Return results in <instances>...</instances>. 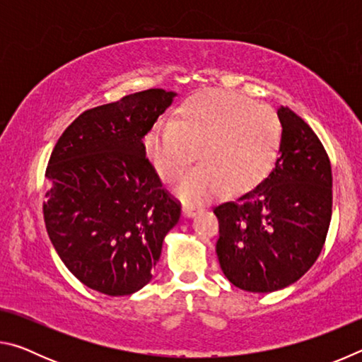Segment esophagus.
Masks as SVG:
<instances>
[{
  "label": "esophagus",
  "mask_w": 362,
  "mask_h": 362,
  "mask_svg": "<svg viewBox=\"0 0 362 362\" xmlns=\"http://www.w3.org/2000/svg\"><path fill=\"white\" fill-rule=\"evenodd\" d=\"M198 207H194V206H192V204H185L182 207V212H183V216H185L187 218H193L196 214H198Z\"/></svg>",
  "instance_id": "34e87169"
}]
</instances>
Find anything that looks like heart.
I'll use <instances>...</instances> for the list:
<instances>
[{
  "label": "heart",
  "mask_w": 362,
  "mask_h": 362,
  "mask_svg": "<svg viewBox=\"0 0 362 362\" xmlns=\"http://www.w3.org/2000/svg\"><path fill=\"white\" fill-rule=\"evenodd\" d=\"M279 116L249 97L207 89L177 107L173 124L156 122L146 132V158L164 182L180 177L198 159L203 166L177 182L174 193L187 204H203L257 185L278 156Z\"/></svg>",
  "instance_id": "b5f03b06"
}]
</instances>
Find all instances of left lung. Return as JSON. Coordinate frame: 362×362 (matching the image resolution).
Listing matches in <instances>:
<instances>
[{"label":"left lung","instance_id":"obj_1","mask_svg":"<svg viewBox=\"0 0 362 362\" xmlns=\"http://www.w3.org/2000/svg\"><path fill=\"white\" fill-rule=\"evenodd\" d=\"M283 136L274 168L259 185L214 209L220 268L233 286L268 293L313 267L332 216V170L313 129L279 107Z\"/></svg>","mask_w":362,"mask_h":362}]
</instances>
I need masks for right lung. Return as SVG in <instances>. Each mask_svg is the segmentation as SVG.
I'll use <instances>...</instances> for the list:
<instances>
[{"mask_svg":"<svg viewBox=\"0 0 362 362\" xmlns=\"http://www.w3.org/2000/svg\"><path fill=\"white\" fill-rule=\"evenodd\" d=\"M175 95L148 89L88 110L49 159V240L73 276L105 296H131L150 283L164 238L180 218L144 148Z\"/></svg>","mask_w":362,"mask_h":362,"instance_id":"obj_1","label":"right lung"}]
</instances>
